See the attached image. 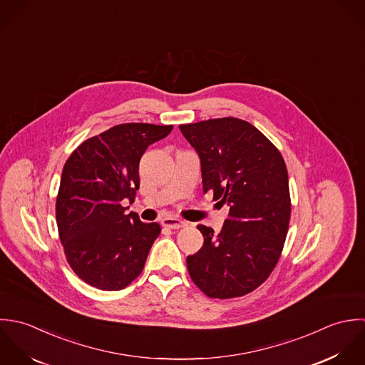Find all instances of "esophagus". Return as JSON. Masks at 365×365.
<instances>
[{
	"instance_id": "obj_1",
	"label": "esophagus",
	"mask_w": 365,
	"mask_h": 365,
	"mask_svg": "<svg viewBox=\"0 0 365 365\" xmlns=\"http://www.w3.org/2000/svg\"><path fill=\"white\" fill-rule=\"evenodd\" d=\"M162 225L166 228H172V230H179L186 227L187 224L180 219H175V217H165L162 220Z\"/></svg>"
}]
</instances>
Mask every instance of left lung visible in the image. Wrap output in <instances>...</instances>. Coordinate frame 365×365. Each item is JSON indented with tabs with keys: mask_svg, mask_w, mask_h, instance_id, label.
Wrapping results in <instances>:
<instances>
[{
	"mask_svg": "<svg viewBox=\"0 0 365 365\" xmlns=\"http://www.w3.org/2000/svg\"><path fill=\"white\" fill-rule=\"evenodd\" d=\"M202 162L203 192L230 206L219 234L203 224V247L186 258L195 285L216 299L240 297L277 267L291 220L288 169L279 149L250 123L213 118L179 125Z\"/></svg>",
	"mask_w": 365,
	"mask_h": 365,
	"instance_id": "8db88e82",
	"label": "left lung"
}]
</instances>
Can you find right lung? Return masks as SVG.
I'll return each mask as SVG.
<instances>
[{"label":"right lung","instance_id":"1","mask_svg":"<svg viewBox=\"0 0 365 365\" xmlns=\"http://www.w3.org/2000/svg\"><path fill=\"white\" fill-rule=\"evenodd\" d=\"M173 125L128 123L81 143L68 158L56 197V222L74 274L101 291L127 288L143 272L160 234L158 222L127 215L135 200L140 159Z\"/></svg>","mask_w":365,"mask_h":365}]
</instances>
